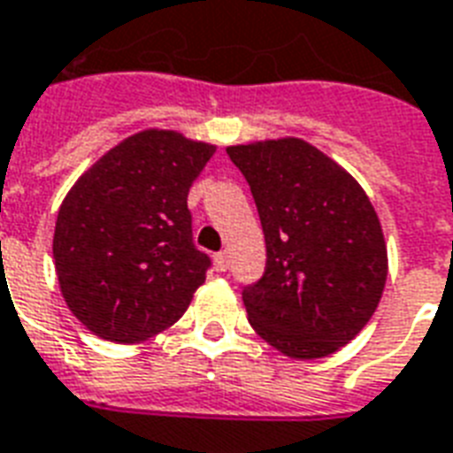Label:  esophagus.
<instances>
[{"label": "esophagus", "instance_id": "34e87169", "mask_svg": "<svg viewBox=\"0 0 453 453\" xmlns=\"http://www.w3.org/2000/svg\"><path fill=\"white\" fill-rule=\"evenodd\" d=\"M213 264H216V271H227V265H230V254L227 251H220L213 257Z\"/></svg>", "mask_w": 453, "mask_h": 453}]
</instances>
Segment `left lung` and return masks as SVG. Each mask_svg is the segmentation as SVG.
<instances>
[{
    "label": "left lung",
    "instance_id": "obj_1",
    "mask_svg": "<svg viewBox=\"0 0 453 453\" xmlns=\"http://www.w3.org/2000/svg\"><path fill=\"white\" fill-rule=\"evenodd\" d=\"M265 237L264 278L244 288L261 340L296 361L349 344L382 299L388 244L371 199L334 158L299 137L233 144Z\"/></svg>",
    "mask_w": 453,
    "mask_h": 453
}]
</instances>
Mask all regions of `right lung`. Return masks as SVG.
<instances>
[{
	"mask_svg": "<svg viewBox=\"0 0 453 453\" xmlns=\"http://www.w3.org/2000/svg\"><path fill=\"white\" fill-rule=\"evenodd\" d=\"M216 144L178 130L130 134L75 180L54 227L65 306L102 340L140 344L178 323L206 280L188 195Z\"/></svg>",
	"mask_w": 453,
	"mask_h": 453,
	"instance_id": "add662e5",
	"label": "right lung"
}]
</instances>
